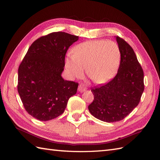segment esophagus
<instances>
[{"mask_svg":"<svg viewBox=\"0 0 160 160\" xmlns=\"http://www.w3.org/2000/svg\"><path fill=\"white\" fill-rule=\"evenodd\" d=\"M86 90V88H85V87L83 86V85H80L79 86V88H78V91H79V92H83V91H85Z\"/></svg>","mask_w":160,"mask_h":160,"instance_id":"obj_1","label":"esophagus"}]
</instances>
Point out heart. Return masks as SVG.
Wrapping results in <instances>:
<instances>
[{
	"mask_svg": "<svg viewBox=\"0 0 160 160\" xmlns=\"http://www.w3.org/2000/svg\"><path fill=\"white\" fill-rule=\"evenodd\" d=\"M121 52L118 45L113 41L95 40L85 41L75 46L73 55L69 54L65 67L71 77L87 73L95 83H108L119 69Z\"/></svg>",
	"mask_w": 160,
	"mask_h": 160,
	"instance_id": "b5f03b06",
	"label": "heart"
}]
</instances>
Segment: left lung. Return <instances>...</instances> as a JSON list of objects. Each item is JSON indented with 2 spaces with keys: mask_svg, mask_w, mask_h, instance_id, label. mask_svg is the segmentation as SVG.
<instances>
[{
  "mask_svg": "<svg viewBox=\"0 0 160 160\" xmlns=\"http://www.w3.org/2000/svg\"><path fill=\"white\" fill-rule=\"evenodd\" d=\"M121 52L118 73L105 85L91 88L94 100L89 112L103 122L113 123L123 119L138 105L144 90L143 71L128 43L116 37Z\"/></svg>",
  "mask_w": 160,
  "mask_h": 160,
  "instance_id": "obj_1",
  "label": "left lung"
}]
</instances>
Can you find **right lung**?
I'll return each mask as SVG.
<instances>
[{"instance_id":"right-lung-1","label":"right lung","mask_w":160,"mask_h":160,"mask_svg":"<svg viewBox=\"0 0 160 160\" xmlns=\"http://www.w3.org/2000/svg\"><path fill=\"white\" fill-rule=\"evenodd\" d=\"M79 37L54 32L34 41L18 70V94L27 113L42 122L61 115L78 83L62 79L65 57Z\"/></svg>"}]
</instances>
